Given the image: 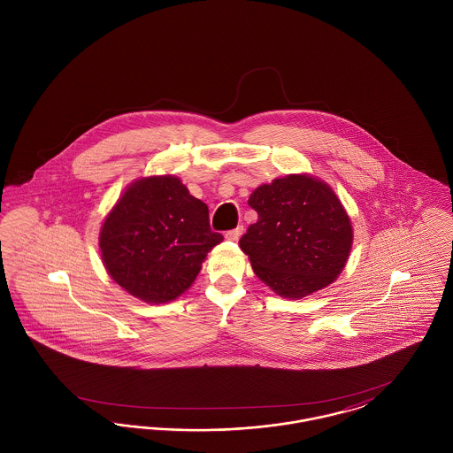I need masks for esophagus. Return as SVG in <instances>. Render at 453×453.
Returning <instances> with one entry per match:
<instances>
[{"mask_svg":"<svg viewBox=\"0 0 453 453\" xmlns=\"http://www.w3.org/2000/svg\"><path fill=\"white\" fill-rule=\"evenodd\" d=\"M242 231H244L242 226H237L236 229L226 233V239H227V241H237V239L241 237V234H242Z\"/></svg>","mask_w":453,"mask_h":453,"instance_id":"esophagus-1","label":"esophagus"}]
</instances>
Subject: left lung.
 Masks as SVG:
<instances>
[{"label":"left lung","mask_w":453,"mask_h":453,"mask_svg":"<svg viewBox=\"0 0 453 453\" xmlns=\"http://www.w3.org/2000/svg\"><path fill=\"white\" fill-rule=\"evenodd\" d=\"M258 212L239 248L259 280L299 301L338 279L349 258L353 226L334 190L316 176L294 173L250 195Z\"/></svg>","instance_id":"8db88e82"}]
</instances>
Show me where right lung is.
<instances>
[{"label":"right lung","mask_w":453,"mask_h":453,"mask_svg":"<svg viewBox=\"0 0 453 453\" xmlns=\"http://www.w3.org/2000/svg\"><path fill=\"white\" fill-rule=\"evenodd\" d=\"M222 234L212 233L207 205L174 174L130 183L100 227V253L110 279L148 303H166L187 292L207 253Z\"/></svg>","instance_id":"add662e5"}]
</instances>
